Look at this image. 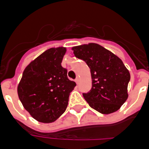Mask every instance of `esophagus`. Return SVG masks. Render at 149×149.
I'll list each match as a JSON object with an SVG mask.
<instances>
[{
    "label": "esophagus",
    "mask_w": 149,
    "mask_h": 149,
    "mask_svg": "<svg viewBox=\"0 0 149 149\" xmlns=\"http://www.w3.org/2000/svg\"><path fill=\"white\" fill-rule=\"evenodd\" d=\"M75 82L77 83V84H78V82H79V77H76V79H75Z\"/></svg>",
    "instance_id": "esophagus-1"
}]
</instances>
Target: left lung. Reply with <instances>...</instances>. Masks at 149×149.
I'll list each match as a JSON object with an SVG mask.
<instances>
[{
  "label": "left lung",
  "instance_id": "obj_1",
  "mask_svg": "<svg viewBox=\"0 0 149 149\" xmlns=\"http://www.w3.org/2000/svg\"><path fill=\"white\" fill-rule=\"evenodd\" d=\"M74 54L90 68L92 89L83 93L89 106L102 114L117 111L128 97L129 71L116 55L95 43L73 47Z\"/></svg>",
  "mask_w": 149,
  "mask_h": 149
}]
</instances>
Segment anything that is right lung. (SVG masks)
Returning <instances> with one entry per match:
<instances>
[{
	"label": "right lung",
	"mask_w": 149,
	"mask_h": 149,
	"mask_svg": "<svg viewBox=\"0 0 149 149\" xmlns=\"http://www.w3.org/2000/svg\"><path fill=\"white\" fill-rule=\"evenodd\" d=\"M64 47L48 49L25 68L18 86L24 107L38 122L51 123L65 111L75 82L61 65Z\"/></svg>",
	"instance_id": "add662e5"
}]
</instances>
